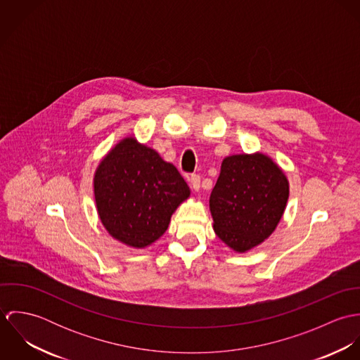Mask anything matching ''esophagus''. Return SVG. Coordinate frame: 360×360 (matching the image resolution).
Wrapping results in <instances>:
<instances>
[{
    "label": "esophagus",
    "instance_id": "1",
    "mask_svg": "<svg viewBox=\"0 0 360 360\" xmlns=\"http://www.w3.org/2000/svg\"><path fill=\"white\" fill-rule=\"evenodd\" d=\"M190 183H191V187L194 191H200L201 188V177L198 174H193L190 177Z\"/></svg>",
    "mask_w": 360,
    "mask_h": 360
}]
</instances>
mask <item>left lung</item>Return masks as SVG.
I'll return each instance as SVG.
<instances>
[{"label":"left lung","instance_id":"obj_1","mask_svg":"<svg viewBox=\"0 0 360 360\" xmlns=\"http://www.w3.org/2000/svg\"><path fill=\"white\" fill-rule=\"evenodd\" d=\"M288 195L287 176L267 155L224 158L209 198L216 236L240 254L255 248L276 230Z\"/></svg>","mask_w":360,"mask_h":360}]
</instances>
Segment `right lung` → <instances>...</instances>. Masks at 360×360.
Segmentation results:
<instances>
[{"instance_id":"add662e5","label":"right lung","mask_w":360,"mask_h":360,"mask_svg":"<svg viewBox=\"0 0 360 360\" xmlns=\"http://www.w3.org/2000/svg\"><path fill=\"white\" fill-rule=\"evenodd\" d=\"M94 197L106 231L131 248H146L167 230L190 188L172 163L126 137L100 162Z\"/></svg>"}]
</instances>
